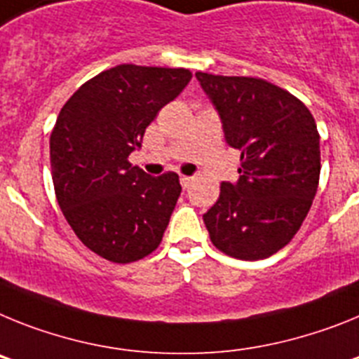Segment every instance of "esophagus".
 I'll return each mask as SVG.
<instances>
[{
	"mask_svg": "<svg viewBox=\"0 0 359 359\" xmlns=\"http://www.w3.org/2000/svg\"><path fill=\"white\" fill-rule=\"evenodd\" d=\"M191 182H193V177H186V175L180 177V184H182L184 189L189 188V184H191Z\"/></svg>",
	"mask_w": 359,
	"mask_h": 359,
	"instance_id": "34e87169",
	"label": "esophagus"
}]
</instances>
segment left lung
<instances>
[{
    "instance_id": "left-lung-1",
    "label": "left lung",
    "mask_w": 359,
    "mask_h": 359,
    "mask_svg": "<svg viewBox=\"0 0 359 359\" xmlns=\"http://www.w3.org/2000/svg\"><path fill=\"white\" fill-rule=\"evenodd\" d=\"M195 77L240 151L238 180L220 184L205 211L211 242L238 260H262L291 242L320 180V135L307 106L255 77Z\"/></svg>"
}]
</instances>
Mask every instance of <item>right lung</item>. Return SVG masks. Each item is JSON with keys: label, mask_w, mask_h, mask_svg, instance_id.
Returning <instances> with one entry per match:
<instances>
[{"label": "right lung", "mask_w": 359, "mask_h": 359, "mask_svg": "<svg viewBox=\"0 0 359 359\" xmlns=\"http://www.w3.org/2000/svg\"><path fill=\"white\" fill-rule=\"evenodd\" d=\"M186 68L119 65L81 86L50 135L55 197L77 238L117 264L158 248L179 198L177 173L151 177L128 162L162 106L180 95Z\"/></svg>", "instance_id": "obj_1"}]
</instances>
